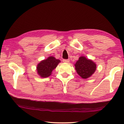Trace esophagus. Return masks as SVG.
Returning a JSON list of instances; mask_svg holds the SVG:
<instances>
[{
  "label": "esophagus",
  "mask_w": 124,
  "mask_h": 124,
  "mask_svg": "<svg viewBox=\"0 0 124 124\" xmlns=\"http://www.w3.org/2000/svg\"><path fill=\"white\" fill-rule=\"evenodd\" d=\"M63 62H64V63H69L70 62V60L69 59H67V60H63Z\"/></svg>",
  "instance_id": "obj_1"
}]
</instances>
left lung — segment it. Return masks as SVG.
<instances>
[{"label": "left lung", "instance_id": "left-lung-1", "mask_svg": "<svg viewBox=\"0 0 124 124\" xmlns=\"http://www.w3.org/2000/svg\"><path fill=\"white\" fill-rule=\"evenodd\" d=\"M78 74L83 79H87L95 73L96 64L92 60L87 59L84 56L80 57L74 64Z\"/></svg>", "mask_w": 124, "mask_h": 124}]
</instances>
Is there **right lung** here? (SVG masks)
<instances>
[{
  "instance_id": "obj_1",
  "label": "right lung",
  "mask_w": 124,
  "mask_h": 124,
  "mask_svg": "<svg viewBox=\"0 0 124 124\" xmlns=\"http://www.w3.org/2000/svg\"><path fill=\"white\" fill-rule=\"evenodd\" d=\"M60 60L56 59L52 56H50L37 65L38 74L42 78H46L51 74L52 70H54L60 62Z\"/></svg>"
}]
</instances>
